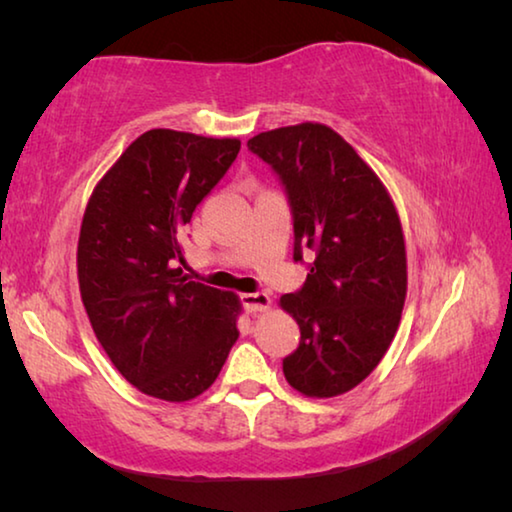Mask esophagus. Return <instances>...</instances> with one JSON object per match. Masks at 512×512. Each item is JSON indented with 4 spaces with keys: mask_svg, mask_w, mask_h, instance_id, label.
Here are the masks:
<instances>
[{
    "mask_svg": "<svg viewBox=\"0 0 512 512\" xmlns=\"http://www.w3.org/2000/svg\"><path fill=\"white\" fill-rule=\"evenodd\" d=\"M241 305H244L248 314H259V311H266L268 307H271V298H268L262 291L244 293V296H241Z\"/></svg>",
    "mask_w": 512,
    "mask_h": 512,
    "instance_id": "esophagus-1",
    "label": "esophagus"
}]
</instances>
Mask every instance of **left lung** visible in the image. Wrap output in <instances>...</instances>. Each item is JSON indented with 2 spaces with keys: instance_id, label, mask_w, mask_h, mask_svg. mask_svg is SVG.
I'll list each match as a JSON object with an SVG mask.
<instances>
[{
  "instance_id": "obj_1",
  "label": "left lung",
  "mask_w": 512,
  "mask_h": 512,
  "mask_svg": "<svg viewBox=\"0 0 512 512\" xmlns=\"http://www.w3.org/2000/svg\"><path fill=\"white\" fill-rule=\"evenodd\" d=\"M248 151L280 180L293 262L307 266L305 284L280 298L300 327L284 377L309 397L348 393L377 368L400 325L406 253L395 205L375 171L323 124L259 133Z\"/></svg>"
}]
</instances>
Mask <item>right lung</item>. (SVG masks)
Listing matches in <instances>:
<instances>
[{
  "label": "right lung",
  "instance_id": "obj_1",
  "mask_svg": "<svg viewBox=\"0 0 512 512\" xmlns=\"http://www.w3.org/2000/svg\"><path fill=\"white\" fill-rule=\"evenodd\" d=\"M239 149V140L146 131L85 207L76 255L85 311L115 368L151 397L201 395L239 339L235 293L180 266L185 225Z\"/></svg>",
  "mask_w": 512,
  "mask_h": 512
}]
</instances>
